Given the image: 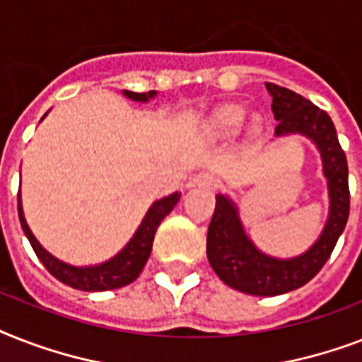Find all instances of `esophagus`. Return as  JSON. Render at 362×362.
<instances>
[{
  "mask_svg": "<svg viewBox=\"0 0 362 362\" xmlns=\"http://www.w3.org/2000/svg\"><path fill=\"white\" fill-rule=\"evenodd\" d=\"M192 186L210 187V189H214V187L220 186V178H216L212 173H199V175L193 176Z\"/></svg>",
  "mask_w": 362,
  "mask_h": 362,
  "instance_id": "obj_1",
  "label": "esophagus"
}]
</instances>
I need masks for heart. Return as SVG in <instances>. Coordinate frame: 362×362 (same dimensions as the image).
I'll return each mask as SVG.
<instances>
[{
    "label": "heart",
    "instance_id": "b5f03b06",
    "mask_svg": "<svg viewBox=\"0 0 362 362\" xmlns=\"http://www.w3.org/2000/svg\"><path fill=\"white\" fill-rule=\"evenodd\" d=\"M244 109L238 107V105H226L214 112L212 120H210V125L216 133L220 135H229V133H235V131L240 127V124L244 122Z\"/></svg>",
    "mask_w": 362,
    "mask_h": 362
}]
</instances>
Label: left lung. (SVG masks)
<instances>
[{
	"instance_id": "left-lung-1",
	"label": "left lung",
	"mask_w": 362,
	"mask_h": 362,
	"mask_svg": "<svg viewBox=\"0 0 362 362\" xmlns=\"http://www.w3.org/2000/svg\"><path fill=\"white\" fill-rule=\"evenodd\" d=\"M272 98V115L278 120L276 135L303 133L317 144L331 193V216L325 231L300 257L280 261L263 255L244 235L237 209L223 195L216 197V210L209 226L206 255L212 269L227 286L247 295L274 297L308 284L327 259L349 218L348 159L338 142L331 116L293 90L264 82Z\"/></svg>"
}]
</instances>
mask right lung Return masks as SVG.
Listing matches in <instances>:
<instances>
[{
	"label": "right lung",
	"mask_w": 362,
	"mask_h": 362,
	"mask_svg": "<svg viewBox=\"0 0 362 362\" xmlns=\"http://www.w3.org/2000/svg\"><path fill=\"white\" fill-rule=\"evenodd\" d=\"M124 93L129 99H135V101H146L148 98L156 95V92L135 93L127 92V90ZM178 199H180V193L176 192L173 195H169V197L161 199V201H156L152 204V209L148 210L146 218L142 220L141 227L136 229L135 237L131 238L129 244L115 259H110V261H107L103 264H98V267H86V269H78V267H71V264L62 263L56 257H52L47 250H42L41 244L31 235L30 227H28V223L24 220L22 204H20V192L18 218L20 226L24 229L25 237L30 240L33 252L37 253L39 261L45 264V269L54 278H58L65 286H71L73 289H81V291H107V289H118V287L127 286V284H131V281L139 278V274L144 269V264H146L148 257H150V252H152L153 235L158 231L159 223L163 221L165 216L175 209Z\"/></svg>",
	"instance_id": "add662e5"
}]
</instances>
